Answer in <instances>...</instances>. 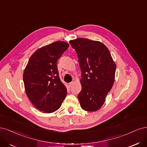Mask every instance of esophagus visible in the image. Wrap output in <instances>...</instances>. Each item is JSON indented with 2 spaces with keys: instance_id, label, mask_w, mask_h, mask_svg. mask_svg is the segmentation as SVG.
Returning <instances> with one entry per match:
<instances>
[{
  "instance_id": "obj_1",
  "label": "esophagus",
  "mask_w": 147,
  "mask_h": 147,
  "mask_svg": "<svg viewBox=\"0 0 147 147\" xmlns=\"http://www.w3.org/2000/svg\"><path fill=\"white\" fill-rule=\"evenodd\" d=\"M74 81H72L71 82H70L69 84V87H72V86H73V85H74Z\"/></svg>"
}]
</instances>
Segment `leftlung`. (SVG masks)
I'll list each match as a JSON object with an SVG mask.
<instances>
[{"mask_svg": "<svg viewBox=\"0 0 147 147\" xmlns=\"http://www.w3.org/2000/svg\"><path fill=\"white\" fill-rule=\"evenodd\" d=\"M81 69L82 90L78 99L82 109L99 110L115 81L116 64L107 47L98 41L78 38L69 41Z\"/></svg>", "mask_w": 147, "mask_h": 147, "instance_id": "obj_1", "label": "left lung"}]
</instances>
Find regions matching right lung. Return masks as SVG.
<instances>
[{"label":"right lung","mask_w":147,"mask_h":147,"mask_svg":"<svg viewBox=\"0 0 147 147\" xmlns=\"http://www.w3.org/2000/svg\"><path fill=\"white\" fill-rule=\"evenodd\" d=\"M69 44L58 41L38 49L30 57L24 71L25 91L37 109L45 113L58 110L67 94L61 82L57 61Z\"/></svg>","instance_id":"1"}]
</instances>
